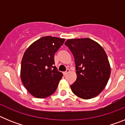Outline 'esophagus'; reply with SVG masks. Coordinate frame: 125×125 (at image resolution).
<instances>
[{
  "instance_id": "34e87169",
  "label": "esophagus",
  "mask_w": 125,
  "mask_h": 125,
  "mask_svg": "<svg viewBox=\"0 0 125 125\" xmlns=\"http://www.w3.org/2000/svg\"><path fill=\"white\" fill-rule=\"evenodd\" d=\"M69 72H70V70H69V69H66V71L63 73V74H64V75H66L68 73H69Z\"/></svg>"
}]
</instances>
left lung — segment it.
Wrapping results in <instances>:
<instances>
[{
    "mask_svg": "<svg viewBox=\"0 0 125 125\" xmlns=\"http://www.w3.org/2000/svg\"><path fill=\"white\" fill-rule=\"evenodd\" d=\"M65 45L74 57L77 79L70 86L77 96L88 100L98 96L104 89L111 74L105 51L89 38L68 39Z\"/></svg>",
    "mask_w": 125,
    "mask_h": 125,
    "instance_id": "left-lung-1",
    "label": "left lung"
}]
</instances>
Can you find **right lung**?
I'll use <instances>...</instances> for the list:
<instances>
[{"label":"right lung","instance_id":"add662e5","mask_svg":"<svg viewBox=\"0 0 125 125\" xmlns=\"http://www.w3.org/2000/svg\"><path fill=\"white\" fill-rule=\"evenodd\" d=\"M65 39L45 36L33 42L24 52L21 78L33 96L44 98L56 91L63 74L54 66V54Z\"/></svg>","mask_w":125,"mask_h":125}]
</instances>
